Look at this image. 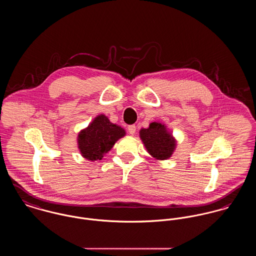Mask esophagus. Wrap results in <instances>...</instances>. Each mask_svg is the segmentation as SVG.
<instances>
[{"label":"esophagus","mask_w":256,"mask_h":256,"mask_svg":"<svg viewBox=\"0 0 256 256\" xmlns=\"http://www.w3.org/2000/svg\"><path fill=\"white\" fill-rule=\"evenodd\" d=\"M136 129H137V127H136L135 125H130V126H128V131H129V133H130L131 135H134V134L136 133Z\"/></svg>","instance_id":"1"}]
</instances>
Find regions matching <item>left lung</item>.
<instances>
[{
  "instance_id": "8db88e82",
  "label": "left lung",
  "mask_w": 256,
  "mask_h": 256,
  "mask_svg": "<svg viewBox=\"0 0 256 256\" xmlns=\"http://www.w3.org/2000/svg\"><path fill=\"white\" fill-rule=\"evenodd\" d=\"M140 138L148 152L158 160H168L176 148V140L162 122L154 121L148 128H142Z\"/></svg>"
}]
</instances>
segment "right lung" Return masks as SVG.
I'll list each match as a JSON object with an SVG mask.
<instances>
[{"instance_id":"right-lung-1","label":"right lung","mask_w":256,"mask_h":256,"mask_svg":"<svg viewBox=\"0 0 256 256\" xmlns=\"http://www.w3.org/2000/svg\"><path fill=\"white\" fill-rule=\"evenodd\" d=\"M125 134L123 128L112 123L104 114H100L78 134V148L84 158L100 160Z\"/></svg>"}]
</instances>
